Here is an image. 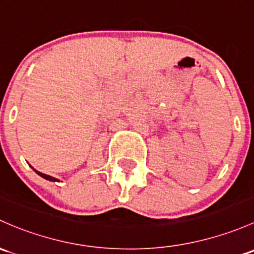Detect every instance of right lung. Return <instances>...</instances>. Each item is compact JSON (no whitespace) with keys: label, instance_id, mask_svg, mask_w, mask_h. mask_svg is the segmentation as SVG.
<instances>
[{"label":"right lung","instance_id":"obj_1","mask_svg":"<svg viewBox=\"0 0 254 254\" xmlns=\"http://www.w3.org/2000/svg\"><path fill=\"white\" fill-rule=\"evenodd\" d=\"M34 170H35V169H34ZM35 172H36L37 174H39L40 176H42V178L46 179V180H50V181H60V180H57V179H56V178H52V176L44 174V173H40V172H37V170H35Z\"/></svg>","mask_w":254,"mask_h":254}]
</instances>
